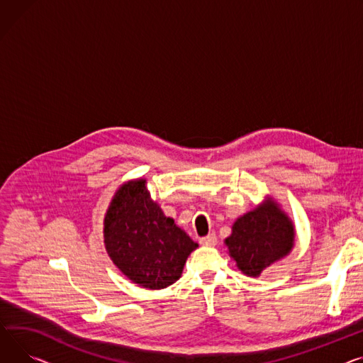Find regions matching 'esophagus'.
<instances>
[{"mask_svg":"<svg viewBox=\"0 0 363 363\" xmlns=\"http://www.w3.org/2000/svg\"><path fill=\"white\" fill-rule=\"evenodd\" d=\"M200 244L206 245V247H214L217 244V238H216L214 233H210V235L200 239Z\"/></svg>","mask_w":363,"mask_h":363,"instance_id":"34e87169","label":"esophagus"}]
</instances>
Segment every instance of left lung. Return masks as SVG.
<instances>
[{
	"mask_svg": "<svg viewBox=\"0 0 363 363\" xmlns=\"http://www.w3.org/2000/svg\"><path fill=\"white\" fill-rule=\"evenodd\" d=\"M295 235L291 217L273 197H265L255 208L238 217L225 245L240 272L259 277L272 264L291 254Z\"/></svg>",
	"mask_w": 363,
	"mask_h": 363,
	"instance_id": "8db88e82",
	"label": "left lung"
}]
</instances>
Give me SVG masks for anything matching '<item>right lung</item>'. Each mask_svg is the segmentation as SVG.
<instances>
[{"instance_id":"1","label":"right lung","mask_w":363,"mask_h":363,"mask_svg":"<svg viewBox=\"0 0 363 363\" xmlns=\"http://www.w3.org/2000/svg\"><path fill=\"white\" fill-rule=\"evenodd\" d=\"M104 239L121 273L152 291L175 283L186 258L199 247L152 200L143 178L127 181L115 191L105 213Z\"/></svg>"}]
</instances>
